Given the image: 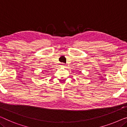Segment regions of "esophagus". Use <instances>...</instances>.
Segmentation results:
<instances>
[{"label": "esophagus", "instance_id": "1", "mask_svg": "<svg viewBox=\"0 0 127 127\" xmlns=\"http://www.w3.org/2000/svg\"><path fill=\"white\" fill-rule=\"evenodd\" d=\"M61 67H64L65 66V64H64V63H62V64H61Z\"/></svg>", "mask_w": 127, "mask_h": 127}]
</instances>
